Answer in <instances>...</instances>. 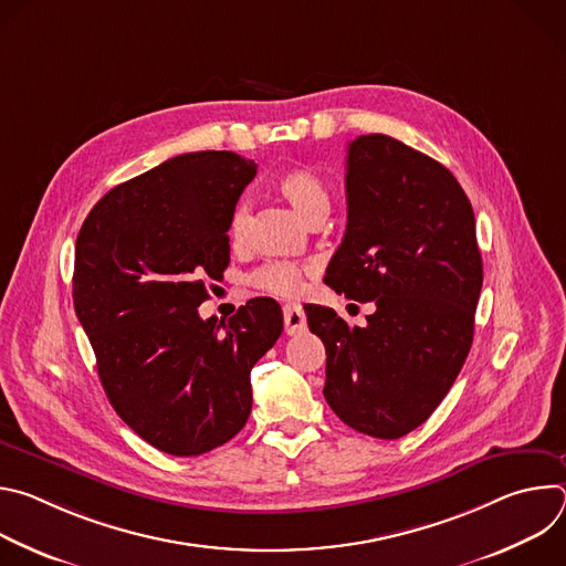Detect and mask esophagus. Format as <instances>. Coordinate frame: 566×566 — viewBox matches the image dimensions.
I'll return each instance as SVG.
<instances>
[{
	"instance_id": "34e87169",
	"label": "esophagus",
	"mask_w": 566,
	"mask_h": 566,
	"mask_svg": "<svg viewBox=\"0 0 566 566\" xmlns=\"http://www.w3.org/2000/svg\"><path fill=\"white\" fill-rule=\"evenodd\" d=\"M306 329V315L300 306L295 304H286L284 306V332L289 336H295V334H302Z\"/></svg>"
}]
</instances>
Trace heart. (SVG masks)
I'll return each instance as SVG.
<instances>
[{
	"label": "heart",
	"mask_w": 566,
	"mask_h": 566,
	"mask_svg": "<svg viewBox=\"0 0 566 566\" xmlns=\"http://www.w3.org/2000/svg\"><path fill=\"white\" fill-rule=\"evenodd\" d=\"M273 190L293 208V212L304 223L319 221L329 214V208H332L329 186L325 177L311 166H297L282 172L273 181ZM249 232H251V203L239 201L228 223L230 247L232 249L244 247L249 241ZM251 284L273 295L295 297L304 289V269L289 262H271L251 275Z\"/></svg>",
	"instance_id": "b5f03b06"
}]
</instances>
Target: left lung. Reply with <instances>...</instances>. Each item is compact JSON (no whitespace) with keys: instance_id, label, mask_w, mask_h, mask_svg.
I'll list each match as a JSON object with an SVG mask.
<instances>
[{"instance_id":"left-lung-1","label":"left lung","mask_w":566,"mask_h":566,"mask_svg":"<svg viewBox=\"0 0 566 566\" xmlns=\"http://www.w3.org/2000/svg\"><path fill=\"white\" fill-rule=\"evenodd\" d=\"M347 232L325 282L374 302L365 327L306 306L325 343L329 408L349 428L398 439L430 419L474 334L483 271L472 206L439 160L385 134L347 149Z\"/></svg>"}]
</instances>
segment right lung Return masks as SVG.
<instances>
[{
  "label": "right lung",
  "mask_w": 566,
  "mask_h": 566,
  "mask_svg": "<svg viewBox=\"0 0 566 566\" xmlns=\"http://www.w3.org/2000/svg\"><path fill=\"white\" fill-rule=\"evenodd\" d=\"M258 175L234 151H190L112 188L75 239L73 306L116 415L149 446L197 457L253 408L251 369L282 334L275 300L201 319L230 262V214Z\"/></svg>",
  "instance_id": "1"
}]
</instances>
